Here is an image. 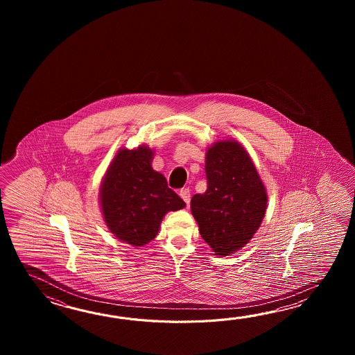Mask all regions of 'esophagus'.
<instances>
[{
    "instance_id": "1",
    "label": "esophagus",
    "mask_w": 355,
    "mask_h": 355,
    "mask_svg": "<svg viewBox=\"0 0 355 355\" xmlns=\"http://www.w3.org/2000/svg\"><path fill=\"white\" fill-rule=\"evenodd\" d=\"M180 196L185 203H190V196H190V190H189V189H182V190H180Z\"/></svg>"
}]
</instances>
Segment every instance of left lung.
Returning <instances> with one entry per match:
<instances>
[{"instance_id":"obj_1","label":"left lung","mask_w":355,"mask_h":355,"mask_svg":"<svg viewBox=\"0 0 355 355\" xmlns=\"http://www.w3.org/2000/svg\"><path fill=\"white\" fill-rule=\"evenodd\" d=\"M208 188L190 209L214 255L228 257L249 243L264 218L268 194L248 151L234 139L211 144L205 155Z\"/></svg>"}]
</instances>
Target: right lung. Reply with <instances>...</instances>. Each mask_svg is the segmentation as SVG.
I'll return each instance as SVG.
<instances>
[{
  "instance_id": "add662e5",
  "label": "right lung",
  "mask_w": 355,
  "mask_h": 355,
  "mask_svg": "<svg viewBox=\"0 0 355 355\" xmlns=\"http://www.w3.org/2000/svg\"><path fill=\"white\" fill-rule=\"evenodd\" d=\"M153 152L144 144L119 150L100 188V207L109 231L135 248L156 237L167 211L185 207L167 187L165 176L152 168Z\"/></svg>"
}]
</instances>
